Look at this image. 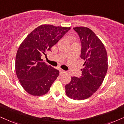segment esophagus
Listing matches in <instances>:
<instances>
[{
	"label": "esophagus",
	"mask_w": 124,
	"mask_h": 124,
	"mask_svg": "<svg viewBox=\"0 0 124 124\" xmlns=\"http://www.w3.org/2000/svg\"><path fill=\"white\" fill-rule=\"evenodd\" d=\"M66 73V71H65V70H60V75H62V74H65Z\"/></svg>",
	"instance_id": "34e87169"
}]
</instances>
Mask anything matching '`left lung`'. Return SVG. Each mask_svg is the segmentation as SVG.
I'll return each mask as SVG.
<instances>
[{
  "mask_svg": "<svg viewBox=\"0 0 124 124\" xmlns=\"http://www.w3.org/2000/svg\"><path fill=\"white\" fill-rule=\"evenodd\" d=\"M81 40V58L85 61L79 78L72 77L66 85V94L73 100L88 98L98 90L108 70V55L105 46L93 31L86 27L73 28Z\"/></svg>",
  "mask_w": 124,
  "mask_h": 124,
  "instance_id": "8db88e82",
  "label": "left lung"
}]
</instances>
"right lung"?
<instances>
[{
	"instance_id": "1",
	"label": "right lung",
	"mask_w": 124,
	"mask_h": 124,
	"mask_svg": "<svg viewBox=\"0 0 124 124\" xmlns=\"http://www.w3.org/2000/svg\"><path fill=\"white\" fill-rule=\"evenodd\" d=\"M70 27L43 24L30 32L20 44L15 58L17 77L28 93L46 94L59 71L44 62L41 57L55 45Z\"/></svg>"
}]
</instances>
